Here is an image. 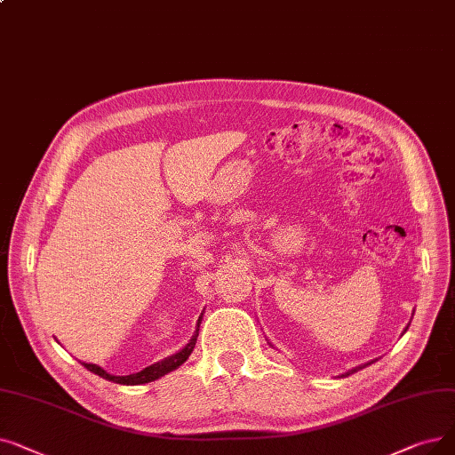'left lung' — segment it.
Segmentation results:
<instances>
[{
    "label": "left lung",
    "mask_w": 455,
    "mask_h": 455,
    "mask_svg": "<svg viewBox=\"0 0 455 455\" xmlns=\"http://www.w3.org/2000/svg\"><path fill=\"white\" fill-rule=\"evenodd\" d=\"M403 332H405V331H403ZM371 363H373V361H371ZM371 363H366V364H359V366H355V368H351V370H347V371H346V373H342V375H340V378H346V375H349V373H355V371H359V370H363V368H366V366H368V364H371Z\"/></svg>",
    "instance_id": "obj_1"
}]
</instances>
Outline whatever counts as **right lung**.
<instances>
[{
	"mask_svg": "<svg viewBox=\"0 0 455 455\" xmlns=\"http://www.w3.org/2000/svg\"><path fill=\"white\" fill-rule=\"evenodd\" d=\"M201 322H203V314L199 315V322H196V331H195V334L191 337V340H189L180 351H176V353L169 355V357L162 359L160 363H154V364L143 368L141 371H137V373H130V375H111V373H108L104 368L96 366V364H91V363H82V364H84L89 371H92V373H96V375H100V378H104V379H108V381L118 383V385H143V383L156 381V379L164 378L165 373H169V371L176 370L179 366H182V364L188 361V357H189L193 347H195L196 337H199V325H201Z\"/></svg>",
	"mask_w": 455,
	"mask_h": 455,
	"instance_id": "obj_1",
	"label": "right lung"
}]
</instances>
